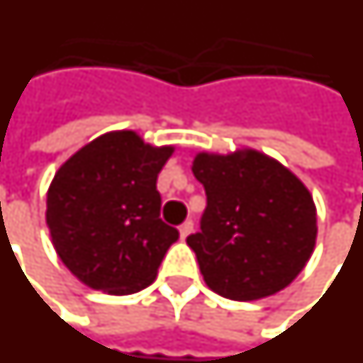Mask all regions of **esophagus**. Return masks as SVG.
I'll return each mask as SVG.
<instances>
[{
    "mask_svg": "<svg viewBox=\"0 0 363 363\" xmlns=\"http://www.w3.org/2000/svg\"><path fill=\"white\" fill-rule=\"evenodd\" d=\"M192 229H194V223H192V221L182 223L181 227H179V235H181V240H184V238H186V236L192 233Z\"/></svg>",
    "mask_w": 363,
    "mask_h": 363,
    "instance_id": "obj_1",
    "label": "esophagus"
}]
</instances>
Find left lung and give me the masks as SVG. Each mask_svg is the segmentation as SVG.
<instances>
[{
    "mask_svg": "<svg viewBox=\"0 0 363 363\" xmlns=\"http://www.w3.org/2000/svg\"><path fill=\"white\" fill-rule=\"evenodd\" d=\"M192 173L208 194L194 250L203 281L219 296L259 300L283 291L310 262L318 213L291 169L254 147L198 152Z\"/></svg>",
    "mask_w": 363,
    "mask_h": 363,
    "instance_id": "8db88e82",
    "label": "left lung"
}]
</instances>
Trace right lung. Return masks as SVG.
Masks as SVG:
<instances>
[{"label":"right lung","instance_id":"add662e5","mask_svg":"<svg viewBox=\"0 0 363 363\" xmlns=\"http://www.w3.org/2000/svg\"><path fill=\"white\" fill-rule=\"evenodd\" d=\"M174 146H152L134 130L94 138L57 169L45 225L59 259L80 283L115 296L157 275L179 230L160 219L157 174Z\"/></svg>","mask_w":363,"mask_h":363}]
</instances>
